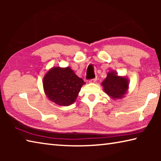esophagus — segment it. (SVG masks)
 Listing matches in <instances>:
<instances>
[{
  "label": "esophagus",
  "mask_w": 161,
  "mask_h": 161,
  "mask_svg": "<svg viewBox=\"0 0 161 161\" xmlns=\"http://www.w3.org/2000/svg\"><path fill=\"white\" fill-rule=\"evenodd\" d=\"M97 80V77H96V78H94V79H92V80H89V82H90V83H95V82H96Z\"/></svg>",
  "instance_id": "obj_1"
}]
</instances>
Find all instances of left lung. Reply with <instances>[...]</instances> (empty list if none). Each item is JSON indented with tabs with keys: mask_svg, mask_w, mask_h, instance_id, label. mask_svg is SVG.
<instances>
[{
	"mask_svg": "<svg viewBox=\"0 0 161 161\" xmlns=\"http://www.w3.org/2000/svg\"><path fill=\"white\" fill-rule=\"evenodd\" d=\"M101 84L108 97L113 100H118L126 96L129 88V80L126 76H119L116 71L111 70Z\"/></svg>",
	"mask_w": 161,
	"mask_h": 161,
	"instance_id": "8db88e82",
	"label": "left lung"
}]
</instances>
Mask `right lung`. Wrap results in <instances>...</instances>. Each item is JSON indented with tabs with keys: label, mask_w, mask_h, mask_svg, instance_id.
<instances>
[{
	"label": "right lung",
	"mask_w": 161,
	"mask_h": 161,
	"mask_svg": "<svg viewBox=\"0 0 161 161\" xmlns=\"http://www.w3.org/2000/svg\"><path fill=\"white\" fill-rule=\"evenodd\" d=\"M86 83L69 67H53L43 77V89L49 100L67 107L76 102L81 86Z\"/></svg>",
	"instance_id": "obj_1"
}]
</instances>
